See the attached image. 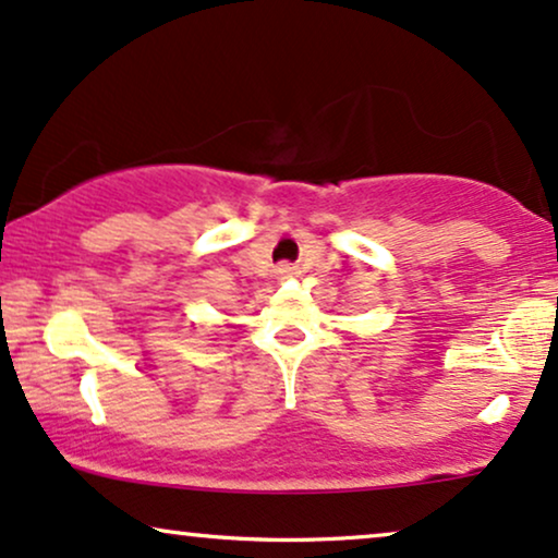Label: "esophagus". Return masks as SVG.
<instances>
[{
  "instance_id": "1",
  "label": "esophagus",
  "mask_w": 558,
  "mask_h": 558,
  "mask_svg": "<svg viewBox=\"0 0 558 558\" xmlns=\"http://www.w3.org/2000/svg\"><path fill=\"white\" fill-rule=\"evenodd\" d=\"M280 272H283V275H288V272H291V267H280Z\"/></svg>"
}]
</instances>
